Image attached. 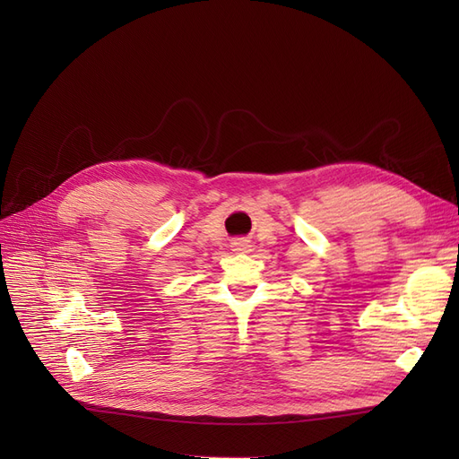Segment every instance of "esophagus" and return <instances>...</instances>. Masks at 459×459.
<instances>
[{
    "instance_id": "1",
    "label": "esophagus",
    "mask_w": 459,
    "mask_h": 459,
    "mask_svg": "<svg viewBox=\"0 0 459 459\" xmlns=\"http://www.w3.org/2000/svg\"><path fill=\"white\" fill-rule=\"evenodd\" d=\"M232 247H234V251H239V253H247L251 246L246 242V239H236V242L232 244Z\"/></svg>"
}]
</instances>
